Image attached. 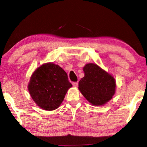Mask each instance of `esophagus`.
<instances>
[{"label": "esophagus", "mask_w": 147, "mask_h": 147, "mask_svg": "<svg viewBox=\"0 0 147 147\" xmlns=\"http://www.w3.org/2000/svg\"><path fill=\"white\" fill-rule=\"evenodd\" d=\"M73 85L74 87H77L78 85V82H74L73 83Z\"/></svg>", "instance_id": "obj_1"}]
</instances>
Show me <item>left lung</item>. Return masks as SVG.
Returning <instances> with one entry per match:
<instances>
[{"instance_id": "left-lung-1", "label": "left lung", "mask_w": 147, "mask_h": 147, "mask_svg": "<svg viewBox=\"0 0 147 147\" xmlns=\"http://www.w3.org/2000/svg\"><path fill=\"white\" fill-rule=\"evenodd\" d=\"M85 76L78 83L79 90L89 102L102 105L112 98L115 91V81L97 65L88 63L84 67Z\"/></svg>"}]
</instances>
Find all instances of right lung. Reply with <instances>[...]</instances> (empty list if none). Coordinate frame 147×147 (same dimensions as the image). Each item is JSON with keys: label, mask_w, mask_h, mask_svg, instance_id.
Instances as JSON below:
<instances>
[{"label": "right lung", "mask_w": 147, "mask_h": 147, "mask_svg": "<svg viewBox=\"0 0 147 147\" xmlns=\"http://www.w3.org/2000/svg\"><path fill=\"white\" fill-rule=\"evenodd\" d=\"M71 87L67 74L60 67L46 63L37 69L32 75L28 91L37 105L51 111L58 108Z\"/></svg>", "instance_id": "add662e5"}]
</instances>
